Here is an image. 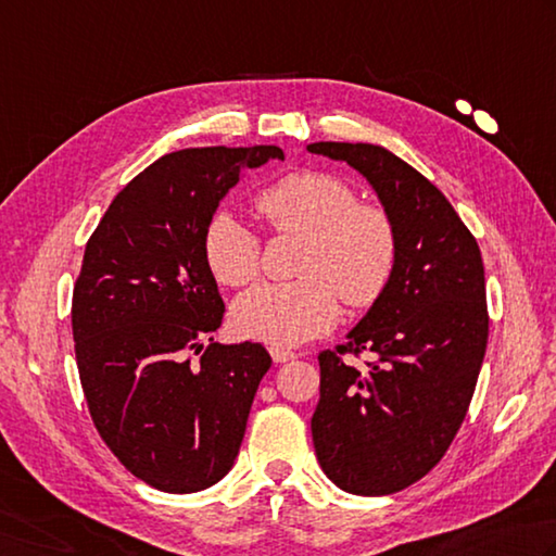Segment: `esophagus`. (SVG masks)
Instances as JSON below:
<instances>
[{
	"label": "esophagus",
	"mask_w": 556,
	"mask_h": 556,
	"mask_svg": "<svg viewBox=\"0 0 556 556\" xmlns=\"http://www.w3.org/2000/svg\"><path fill=\"white\" fill-rule=\"evenodd\" d=\"M269 354L271 358H275L277 364H285V362H291V358H296L299 354L291 352V350H285V346H269Z\"/></svg>",
	"instance_id": "34e87169"
}]
</instances>
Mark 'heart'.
<instances>
[{
  "label": "heart",
  "instance_id": "obj_1",
  "mask_svg": "<svg viewBox=\"0 0 556 556\" xmlns=\"http://www.w3.org/2000/svg\"><path fill=\"white\" fill-rule=\"evenodd\" d=\"M271 231L303 236L299 275L260 285L231 308L245 340L293 346L330 330L340 296L364 308L380 299L397 267V228L383 206L358 202L350 182L320 170L289 173L255 198ZM202 260L224 287H245L260 269V241L231 210H219L202 233Z\"/></svg>",
  "mask_w": 556,
  "mask_h": 556
}]
</instances>
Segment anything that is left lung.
Listing matches in <instances>:
<instances>
[{
	"label": "left lung",
	"mask_w": 556,
	"mask_h": 556,
	"mask_svg": "<svg viewBox=\"0 0 556 556\" xmlns=\"http://www.w3.org/2000/svg\"><path fill=\"white\" fill-rule=\"evenodd\" d=\"M306 149L364 176L397 228L388 289L346 344L318 356L311 419L323 472L350 494L386 496L443 458L470 407L489 334L480 245L437 185L393 151L350 141ZM346 351L372 362L354 367Z\"/></svg>",
	"instance_id": "left-lung-1"
}]
</instances>
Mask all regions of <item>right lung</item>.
I'll return each mask as SVG.
<instances>
[{
  "instance_id": "1",
  "label": "right lung",
  "mask_w": 556,
  "mask_h": 556,
  "mask_svg": "<svg viewBox=\"0 0 556 556\" xmlns=\"http://www.w3.org/2000/svg\"><path fill=\"white\" fill-rule=\"evenodd\" d=\"M269 159L285 151L161 156L117 192L86 243L72 301L84 395L108 448L161 492H202L231 470L271 366L263 344L214 342L224 301L202 260L206 222L243 170ZM190 351L203 353L198 367Z\"/></svg>"
}]
</instances>
